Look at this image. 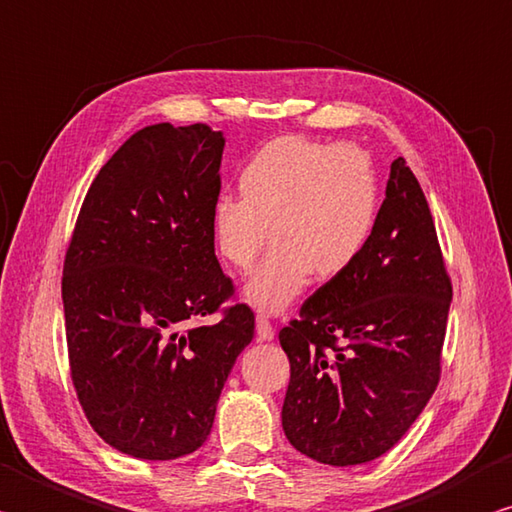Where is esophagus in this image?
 <instances>
[{
	"label": "esophagus",
	"mask_w": 512,
	"mask_h": 512,
	"mask_svg": "<svg viewBox=\"0 0 512 512\" xmlns=\"http://www.w3.org/2000/svg\"><path fill=\"white\" fill-rule=\"evenodd\" d=\"M275 331H273V324L268 320L266 313H257V338L259 340H273Z\"/></svg>",
	"instance_id": "34e87169"
}]
</instances>
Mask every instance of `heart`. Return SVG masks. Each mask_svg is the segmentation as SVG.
Segmentation results:
<instances>
[{"label":"heart","mask_w":512,"mask_h":512,"mask_svg":"<svg viewBox=\"0 0 512 512\" xmlns=\"http://www.w3.org/2000/svg\"><path fill=\"white\" fill-rule=\"evenodd\" d=\"M239 194L212 203V237L221 259L246 273L271 228V255L246 286L266 311L284 309L313 273L324 282L345 275L374 235L383 201L367 154L297 136L259 147L239 174Z\"/></svg>","instance_id":"b5f03b06"}]
</instances>
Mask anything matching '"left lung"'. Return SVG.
I'll return each mask as SVG.
<instances>
[{
    "label": "left lung",
    "mask_w": 512,
    "mask_h": 512,
    "mask_svg": "<svg viewBox=\"0 0 512 512\" xmlns=\"http://www.w3.org/2000/svg\"><path fill=\"white\" fill-rule=\"evenodd\" d=\"M450 300L430 206L398 156L358 262L280 331L291 362L282 427L293 448L327 466L392 450L439 385Z\"/></svg>",
    "instance_id": "1"
}]
</instances>
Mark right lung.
Listing matches in <instances>:
<instances>
[{"label":"right lung","instance_id":"obj_1","mask_svg":"<svg viewBox=\"0 0 512 512\" xmlns=\"http://www.w3.org/2000/svg\"><path fill=\"white\" fill-rule=\"evenodd\" d=\"M224 143L201 123L138 129L100 167L64 255L73 387L100 439L129 457L201 448L255 336L248 304L221 306L235 300L210 226Z\"/></svg>","mask_w":512,"mask_h":512}]
</instances>
